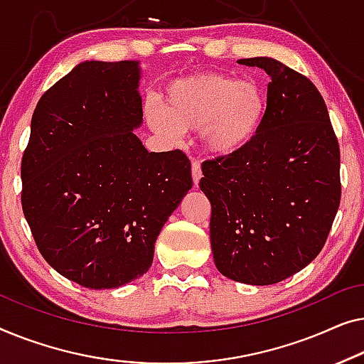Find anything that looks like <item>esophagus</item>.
Segmentation results:
<instances>
[{"mask_svg": "<svg viewBox=\"0 0 364 364\" xmlns=\"http://www.w3.org/2000/svg\"><path fill=\"white\" fill-rule=\"evenodd\" d=\"M191 173H193V181H194V184H199V180H201V176H203V173H201V163L199 161H193V165H191Z\"/></svg>", "mask_w": 364, "mask_h": 364, "instance_id": "34e87169", "label": "esophagus"}]
</instances>
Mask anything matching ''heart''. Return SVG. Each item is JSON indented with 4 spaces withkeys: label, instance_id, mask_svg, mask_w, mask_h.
Returning <instances> with one entry per match:
<instances>
[{
    "label": "heart",
    "instance_id": "b5f03b06",
    "mask_svg": "<svg viewBox=\"0 0 364 364\" xmlns=\"http://www.w3.org/2000/svg\"><path fill=\"white\" fill-rule=\"evenodd\" d=\"M267 97L254 79L204 73L173 80L163 94V109L145 107L148 125L166 136L199 132L204 148L228 156L250 145L262 129Z\"/></svg>",
    "mask_w": 364,
    "mask_h": 364
}]
</instances>
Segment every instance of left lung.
Listing matches in <instances>:
<instances>
[{"label": "left lung", "mask_w": 364, "mask_h": 364, "mask_svg": "<svg viewBox=\"0 0 364 364\" xmlns=\"http://www.w3.org/2000/svg\"><path fill=\"white\" fill-rule=\"evenodd\" d=\"M270 75L267 114L255 140L203 161L211 201V249L235 282L272 285L323 249L341 198L340 145L310 79L270 58L240 59Z\"/></svg>", "instance_id": "1"}]
</instances>
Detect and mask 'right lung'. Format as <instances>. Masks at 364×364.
Instances as JSON below:
<instances>
[{"mask_svg": "<svg viewBox=\"0 0 364 364\" xmlns=\"http://www.w3.org/2000/svg\"><path fill=\"white\" fill-rule=\"evenodd\" d=\"M135 60H89L41 97L21 160V204L39 252L85 289L151 267L163 224L193 186L181 150L146 151Z\"/></svg>", "mask_w": 364, "mask_h": 364, "instance_id": "obj_1", "label": "right lung"}]
</instances>
